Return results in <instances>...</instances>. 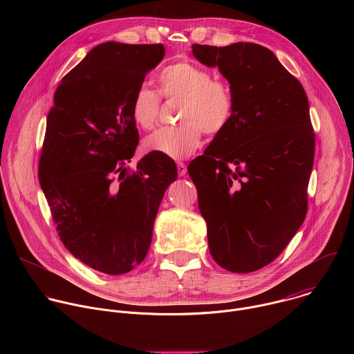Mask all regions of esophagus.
Listing matches in <instances>:
<instances>
[{
    "label": "esophagus",
    "mask_w": 354,
    "mask_h": 354,
    "mask_svg": "<svg viewBox=\"0 0 354 354\" xmlns=\"http://www.w3.org/2000/svg\"><path fill=\"white\" fill-rule=\"evenodd\" d=\"M176 167H178V174H179V176H185V175L187 174V168H186V165H185L183 162H178Z\"/></svg>",
    "instance_id": "esophagus-1"
}]
</instances>
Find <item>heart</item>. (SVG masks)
<instances>
[{
    "label": "heart",
    "instance_id": "b5f03b06",
    "mask_svg": "<svg viewBox=\"0 0 354 354\" xmlns=\"http://www.w3.org/2000/svg\"><path fill=\"white\" fill-rule=\"evenodd\" d=\"M160 92L167 97H182L180 124L162 127L144 140L148 153L172 160L190 157L201 142V134H220L234 115V95L231 86L194 63L176 62L167 66L158 75ZM160 95L144 85L131 97L130 113L141 129H151L158 118Z\"/></svg>",
    "mask_w": 354,
    "mask_h": 354
}]
</instances>
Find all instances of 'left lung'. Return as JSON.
Masks as SVG:
<instances>
[{
    "label": "left lung",
    "instance_id": "obj_1",
    "mask_svg": "<svg viewBox=\"0 0 354 354\" xmlns=\"http://www.w3.org/2000/svg\"><path fill=\"white\" fill-rule=\"evenodd\" d=\"M230 82L234 115L187 172L213 259L234 273L273 262L307 214L315 134L301 82L257 43L193 44Z\"/></svg>",
    "mask_w": 354,
    "mask_h": 354
}]
</instances>
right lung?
<instances>
[{"mask_svg": "<svg viewBox=\"0 0 354 354\" xmlns=\"http://www.w3.org/2000/svg\"><path fill=\"white\" fill-rule=\"evenodd\" d=\"M165 56L160 44H97L60 82L47 116L39 182L70 254L106 274L140 265L174 160L149 153L129 174L138 131L130 102Z\"/></svg>", "mask_w": 354, "mask_h": 354, "instance_id": "obj_1", "label": "right lung"}]
</instances>
